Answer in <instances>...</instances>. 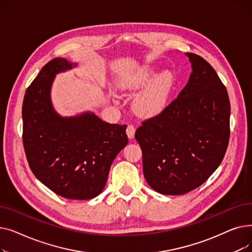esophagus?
<instances>
[{
    "instance_id": "34e87169",
    "label": "esophagus",
    "mask_w": 252,
    "mask_h": 252,
    "mask_svg": "<svg viewBox=\"0 0 252 252\" xmlns=\"http://www.w3.org/2000/svg\"><path fill=\"white\" fill-rule=\"evenodd\" d=\"M136 133V127L133 125H128L126 127V135L129 139H133L135 137Z\"/></svg>"
}]
</instances>
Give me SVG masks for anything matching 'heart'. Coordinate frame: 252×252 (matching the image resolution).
Listing matches in <instances>:
<instances>
[{
  "label": "heart",
  "mask_w": 252,
  "mask_h": 252,
  "mask_svg": "<svg viewBox=\"0 0 252 252\" xmlns=\"http://www.w3.org/2000/svg\"><path fill=\"white\" fill-rule=\"evenodd\" d=\"M157 69L151 65L143 66L125 82L126 89L137 90L152 80L136 100V109L143 116H154L161 113L169 103L175 89V76L170 71L156 75Z\"/></svg>",
  "instance_id": "obj_1"
}]
</instances>
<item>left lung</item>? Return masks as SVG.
<instances>
[{"label":"left lung","instance_id":"obj_1","mask_svg":"<svg viewBox=\"0 0 252 252\" xmlns=\"http://www.w3.org/2000/svg\"><path fill=\"white\" fill-rule=\"evenodd\" d=\"M192 73L178 97L136 130L143 173L158 193L182 195L198 188L220 164L230 139L226 87L205 59L186 53Z\"/></svg>","mask_w":252,"mask_h":252}]
</instances>
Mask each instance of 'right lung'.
Returning a JSON list of instances; mask_svg holds the SVG:
<instances>
[{"label":"right lung","instance_id":"add662e5","mask_svg":"<svg viewBox=\"0 0 252 252\" xmlns=\"http://www.w3.org/2000/svg\"><path fill=\"white\" fill-rule=\"evenodd\" d=\"M72 67L63 58L48 62L25 92L22 141L33 175L51 191L86 200L105 187L112 161L126 145V126L105 123L94 113L61 117L50 90L56 73Z\"/></svg>","mask_w":252,"mask_h":252}]
</instances>
